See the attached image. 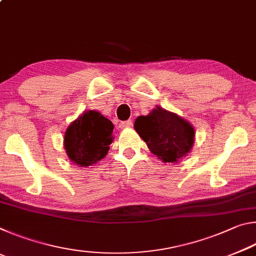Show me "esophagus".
<instances>
[{
  "label": "esophagus",
  "mask_w": 256,
  "mask_h": 256,
  "mask_svg": "<svg viewBox=\"0 0 256 256\" xmlns=\"http://www.w3.org/2000/svg\"><path fill=\"white\" fill-rule=\"evenodd\" d=\"M133 125V122L132 120H124V122H120V128H131Z\"/></svg>",
  "instance_id": "obj_1"
}]
</instances>
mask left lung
Listing matches in <instances>:
<instances>
[{
    "instance_id": "8db88e82",
    "label": "left lung",
    "mask_w": 256,
    "mask_h": 256,
    "mask_svg": "<svg viewBox=\"0 0 256 256\" xmlns=\"http://www.w3.org/2000/svg\"><path fill=\"white\" fill-rule=\"evenodd\" d=\"M134 128L151 152L164 162H177L185 157L196 136L190 122L159 106L146 116H138Z\"/></svg>"
}]
</instances>
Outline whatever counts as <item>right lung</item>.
<instances>
[{
	"mask_svg": "<svg viewBox=\"0 0 256 256\" xmlns=\"http://www.w3.org/2000/svg\"><path fill=\"white\" fill-rule=\"evenodd\" d=\"M114 125L99 112L86 110L70 124L64 134L68 159L88 167L105 158L112 142Z\"/></svg>",
	"mask_w": 256,
	"mask_h": 256,
	"instance_id": "1",
	"label": "right lung"
}]
</instances>
